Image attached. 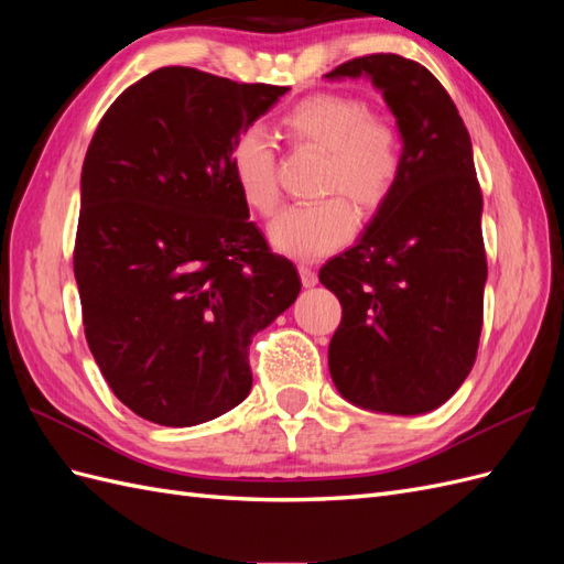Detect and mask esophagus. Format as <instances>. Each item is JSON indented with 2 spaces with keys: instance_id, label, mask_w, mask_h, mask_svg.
<instances>
[{
  "instance_id": "obj_1",
  "label": "esophagus",
  "mask_w": 564,
  "mask_h": 564,
  "mask_svg": "<svg viewBox=\"0 0 564 564\" xmlns=\"http://www.w3.org/2000/svg\"><path fill=\"white\" fill-rule=\"evenodd\" d=\"M299 275H301V282L303 286H315L317 284V272L311 268V265H299Z\"/></svg>"
}]
</instances>
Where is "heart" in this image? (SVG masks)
I'll use <instances>...</instances> for the list:
<instances>
[{
  "label": "heart",
  "instance_id": "b5f03b06",
  "mask_svg": "<svg viewBox=\"0 0 564 564\" xmlns=\"http://www.w3.org/2000/svg\"><path fill=\"white\" fill-rule=\"evenodd\" d=\"M289 143L324 152L319 193L334 195L315 204L284 209L270 224V242L301 261H315L344 247L355 232V212H379L402 176V139L386 117L369 112L360 98L313 94L282 115ZM230 169L247 207L270 216L280 204L278 152L270 135L247 127L235 135Z\"/></svg>",
  "mask_w": 564,
  "mask_h": 564
}]
</instances>
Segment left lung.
<instances>
[{
    "label": "left lung",
    "mask_w": 564,
    "mask_h": 564,
    "mask_svg": "<svg viewBox=\"0 0 564 564\" xmlns=\"http://www.w3.org/2000/svg\"><path fill=\"white\" fill-rule=\"evenodd\" d=\"M367 75L402 133V176L360 242L319 282L340 301L329 371L348 402L383 414L445 404L475 365L487 256L468 129L431 70L369 54L327 77Z\"/></svg>",
    "instance_id": "left-lung-1"
}]
</instances>
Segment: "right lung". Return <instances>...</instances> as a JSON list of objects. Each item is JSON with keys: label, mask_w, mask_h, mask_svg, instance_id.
<instances>
[{"label": "right lung", "mask_w": 564, "mask_h": 564, "mask_svg": "<svg viewBox=\"0 0 564 564\" xmlns=\"http://www.w3.org/2000/svg\"><path fill=\"white\" fill-rule=\"evenodd\" d=\"M286 91L160 67L119 94L94 133L73 256L84 334L141 419L185 429L240 404L253 334L301 292L230 169L235 135Z\"/></svg>", "instance_id": "1"}]
</instances>
